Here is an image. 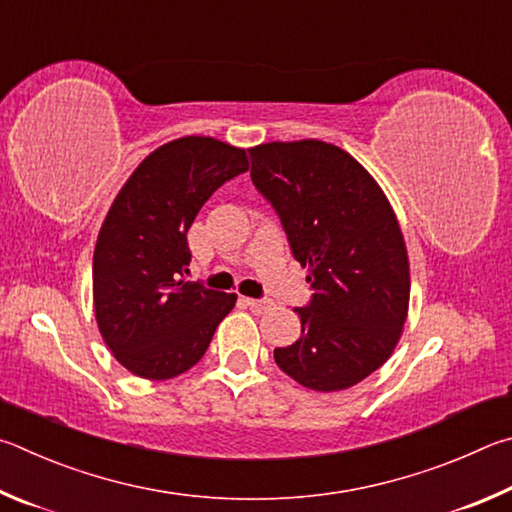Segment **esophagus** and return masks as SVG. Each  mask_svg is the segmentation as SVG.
<instances>
[{"label": "esophagus", "mask_w": 512, "mask_h": 512, "mask_svg": "<svg viewBox=\"0 0 512 512\" xmlns=\"http://www.w3.org/2000/svg\"><path fill=\"white\" fill-rule=\"evenodd\" d=\"M245 303L254 315H265V312H270L274 306L270 299H245Z\"/></svg>", "instance_id": "esophagus-1"}]
</instances>
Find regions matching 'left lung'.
I'll use <instances>...</instances> for the list:
<instances>
[{
    "mask_svg": "<svg viewBox=\"0 0 512 512\" xmlns=\"http://www.w3.org/2000/svg\"><path fill=\"white\" fill-rule=\"evenodd\" d=\"M251 182L279 215L312 297L294 308L301 337L274 348L292 380L342 391L378 371L409 308V261L396 213L362 164L333 143L274 141L249 150Z\"/></svg>",
    "mask_w": 512,
    "mask_h": 512,
    "instance_id": "left-lung-1",
    "label": "left lung"
}]
</instances>
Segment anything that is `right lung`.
I'll use <instances>...</instances> for the list:
<instances>
[{"label": "right lung", "instance_id": "add662e5", "mask_svg": "<svg viewBox=\"0 0 512 512\" xmlns=\"http://www.w3.org/2000/svg\"><path fill=\"white\" fill-rule=\"evenodd\" d=\"M249 168L245 150L184 137L141 161L116 195L94 249V310L116 360L168 380L202 360L236 294L186 281V233L202 204Z\"/></svg>", "mask_w": 512, "mask_h": 512}]
</instances>
